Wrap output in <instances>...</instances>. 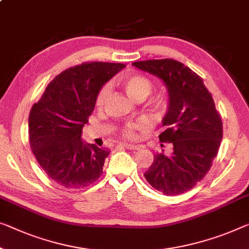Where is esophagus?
Segmentation results:
<instances>
[{"instance_id":"obj_1","label":"esophagus","mask_w":249,"mask_h":249,"mask_svg":"<svg viewBox=\"0 0 249 249\" xmlns=\"http://www.w3.org/2000/svg\"><path fill=\"white\" fill-rule=\"evenodd\" d=\"M120 145L125 147V148H128V150H139V148H140V146L133 145V144H128V143H121Z\"/></svg>"}]
</instances>
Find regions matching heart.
I'll list each match as a JSON object with an SVG mask.
<instances>
[{
  "instance_id": "obj_1",
  "label": "heart",
  "mask_w": 249,
  "mask_h": 249,
  "mask_svg": "<svg viewBox=\"0 0 249 249\" xmlns=\"http://www.w3.org/2000/svg\"><path fill=\"white\" fill-rule=\"evenodd\" d=\"M121 86L123 87L126 94L134 102H142L153 90V84L150 79L142 75H126L120 79ZM109 89L107 86L103 87L98 91L97 97H96V106L102 107L105 103L107 96H108ZM150 107L154 113H161L165 107V103L162 98L157 97L153 98L150 103ZM147 127V123L143 120L131 121L126 123L123 127V135L126 139L133 140L136 137L137 131H143Z\"/></svg>"
}]
</instances>
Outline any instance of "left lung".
I'll list each match as a JSON object with an SVG mask.
<instances>
[{
	"label": "left lung",
	"instance_id": "left-lung-1",
	"mask_svg": "<svg viewBox=\"0 0 249 249\" xmlns=\"http://www.w3.org/2000/svg\"><path fill=\"white\" fill-rule=\"evenodd\" d=\"M136 68L163 81L168 110L162 120L161 142L172 143L170 155H154L144 177L166 196L180 195L199 182L213 165L222 139V122L203 80L173 59L136 61Z\"/></svg>",
	"mask_w": 249,
	"mask_h": 249
}]
</instances>
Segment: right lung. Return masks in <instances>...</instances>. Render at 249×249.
Here are the masks:
<instances>
[{
  "instance_id": "add662e5",
  "label": "right lung",
  "mask_w": 249,
  "mask_h": 249,
  "mask_svg": "<svg viewBox=\"0 0 249 249\" xmlns=\"http://www.w3.org/2000/svg\"><path fill=\"white\" fill-rule=\"evenodd\" d=\"M123 68L99 61L71 67L55 76L32 106L30 146L47 176L61 187H88L103 173L109 150L86 143L81 133L98 91Z\"/></svg>"
}]
</instances>
